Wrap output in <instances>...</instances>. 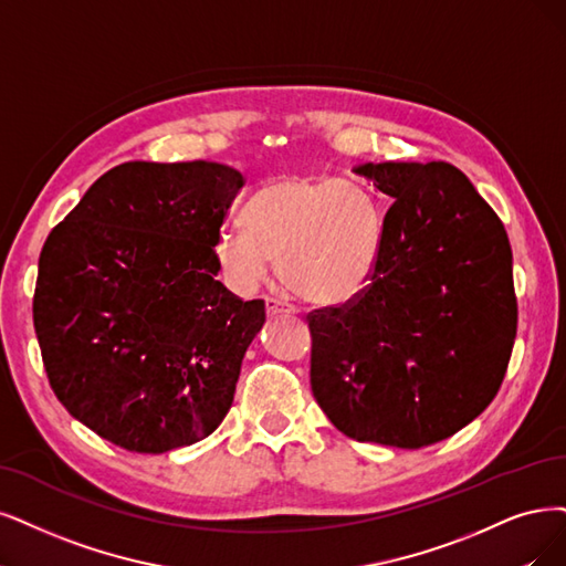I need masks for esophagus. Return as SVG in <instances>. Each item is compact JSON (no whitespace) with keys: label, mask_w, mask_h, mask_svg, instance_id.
<instances>
[{"label":"esophagus","mask_w":566,"mask_h":566,"mask_svg":"<svg viewBox=\"0 0 566 566\" xmlns=\"http://www.w3.org/2000/svg\"><path fill=\"white\" fill-rule=\"evenodd\" d=\"M265 312H268V317L294 315L296 307H294V305H289L286 301H280V298H268V301H265Z\"/></svg>","instance_id":"obj_1"}]
</instances>
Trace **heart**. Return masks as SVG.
Listing matches in <instances>:
<instances>
[{"instance_id":"obj_1","label":"heart","mask_w":566,"mask_h":566,"mask_svg":"<svg viewBox=\"0 0 566 566\" xmlns=\"http://www.w3.org/2000/svg\"><path fill=\"white\" fill-rule=\"evenodd\" d=\"M245 228L217 240L226 282L254 291L280 261L284 284L310 303L340 305L368 286L380 254L382 217L361 188L326 177L282 175L251 196Z\"/></svg>"}]
</instances>
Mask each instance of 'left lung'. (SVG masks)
<instances>
[{
	"label": "left lung",
	"instance_id": "1",
	"mask_svg": "<svg viewBox=\"0 0 566 566\" xmlns=\"http://www.w3.org/2000/svg\"><path fill=\"white\" fill-rule=\"evenodd\" d=\"M391 200L370 284L307 315L312 394L338 431L417 450L483 412L517 331L504 223L450 163L354 167Z\"/></svg>",
	"mask_w": 566,
	"mask_h": 566
}]
</instances>
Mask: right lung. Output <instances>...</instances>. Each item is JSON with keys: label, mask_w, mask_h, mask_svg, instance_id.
Here are the masks:
<instances>
[{"label": "right lung", "mask_w": 566, "mask_h": 566, "mask_svg": "<svg viewBox=\"0 0 566 566\" xmlns=\"http://www.w3.org/2000/svg\"><path fill=\"white\" fill-rule=\"evenodd\" d=\"M244 177L209 160L116 165L46 238L34 331L67 412L160 454L212 433L265 322L217 280L214 247Z\"/></svg>", "instance_id": "right-lung-1"}]
</instances>
